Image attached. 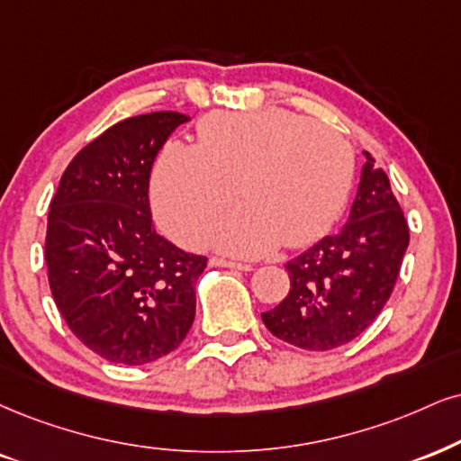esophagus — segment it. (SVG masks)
<instances>
[{
	"instance_id": "esophagus-1",
	"label": "esophagus",
	"mask_w": 461,
	"mask_h": 461,
	"mask_svg": "<svg viewBox=\"0 0 461 461\" xmlns=\"http://www.w3.org/2000/svg\"><path fill=\"white\" fill-rule=\"evenodd\" d=\"M212 265H215V267H229V269H237V271H252V265L235 263V260H226V258H212Z\"/></svg>"
}]
</instances>
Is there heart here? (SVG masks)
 Segmentation results:
<instances>
[{"mask_svg":"<svg viewBox=\"0 0 461 461\" xmlns=\"http://www.w3.org/2000/svg\"><path fill=\"white\" fill-rule=\"evenodd\" d=\"M344 136L297 113H218L198 126V147L168 143L153 170V204L170 235L198 241L235 198L243 204L207 232L209 246L260 257L277 243L305 246L338 221L352 185Z\"/></svg>","mask_w":461,"mask_h":461,"instance_id":"obj_1","label":"heart"}]
</instances>
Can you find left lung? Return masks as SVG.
<instances>
[{"instance_id": "8db88e82", "label": "left lung", "mask_w": 461, "mask_h": 461, "mask_svg": "<svg viewBox=\"0 0 461 461\" xmlns=\"http://www.w3.org/2000/svg\"><path fill=\"white\" fill-rule=\"evenodd\" d=\"M366 153L348 221L286 263L291 291L263 322L282 342L331 350L352 342L384 308L400 276L408 224L387 173Z\"/></svg>"}]
</instances>
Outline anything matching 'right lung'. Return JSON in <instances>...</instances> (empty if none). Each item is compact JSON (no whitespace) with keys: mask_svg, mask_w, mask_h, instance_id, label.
<instances>
[{"mask_svg":"<svg viewBox=\"0 0 461 461\" xmlns=\"http://www.w3.org/2000/svg\"><path fill=\"white\" fill-rule=\"evenodd\" d=\"M185 122L158 111L115 123L72 158L50 201L44 258L55 305L111 363L160 359L194 322L207 258L158 235L149 207L153 160Z\"/></svg>","mask_w":461,"mask_h":461,"instance_id":"obj_1","label":"right lung"}]
</instances>
